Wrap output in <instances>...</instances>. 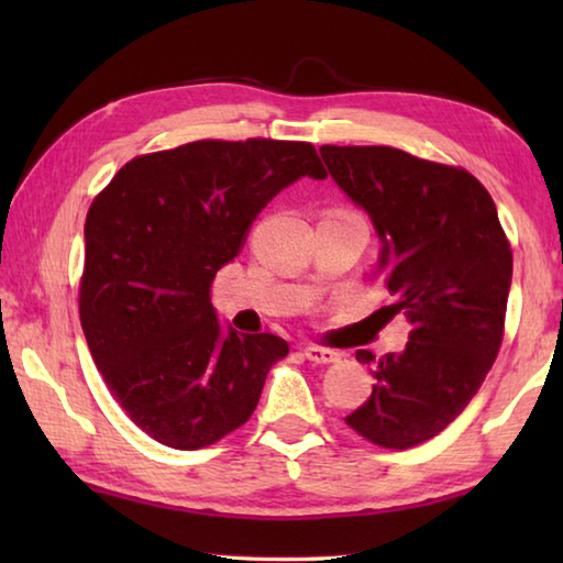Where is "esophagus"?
Segmentation results:
<instances>
[{"label":"esophagus","instance_id":"1","mask_svg":"<svg viewBox=\"0 0 563 563\" xmlns=\"http://www.w3.org/2000/svg\"><path fill=\"white\" fill-rule=\"evenodd\" d=\"M302 355L308 357L310 362H316V365H330V362H338L340 355L335 350H328V347H318V345H310L302 350Z\"/></svg>","mask_w":563,"mask_h":563}]
</instances>
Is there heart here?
Segmentation results:
<instances>
[{
	"label": "heart",
	"mask_w": 563,
	"mask_h": 563,
	"mask_svg": "<svg viewBox=\"0 0 563 563\" xmlns=\"http://www.w3.org/2000/svg\"><path fill=\"white\" fill-rule=\"evenodd\" d=\"M330 213H340V216H357V213H352V211H347V208H332Z\"/></svg>",
	"instance_id": "1"
}]
</instances>
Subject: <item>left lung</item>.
I'll return each instance as SVG.
<instances>
[{
  "mask_svg": "<svg viewBox=\"0 0 563 563\" xmlns=\"http://www.w3.org/2000/svg\"><path fill=\"white\" fill-rule=\"evenodd\" d=\"M330 176L383 238L379 271L409 322L402 352L377 357L373 395L345 422L385 450H409L462 415L499 355L511 245L489 190L462 166L393 146H322Z\"/></svg>",
  "mask_w": 563,
  "mask_h": 563,
  "instance_id": "8db88e82",
  "label": "left lung"
}]
</instances>
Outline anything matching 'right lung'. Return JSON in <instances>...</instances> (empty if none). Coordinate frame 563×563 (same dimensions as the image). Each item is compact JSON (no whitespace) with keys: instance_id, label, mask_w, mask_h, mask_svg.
I'll return each mask as SVG.
<instances>
[{"instance_id":"add662e5","label":"right lung","mask_w":563,"mask_h":563,"mask_svg":"<svg viewBox=\"0 0 563 563\" xmlns=\"http://www.w3.org/2000/svg\"><path fill=\"white\" fill-rule=\"evenodd\" d=\"M328 170L308 141L201 139L131 158L93 198L79 318L131 422L174 450L245 424L288 355L271 332H221L211 285L271 198Z\"/></svg>"}]
</instances>
